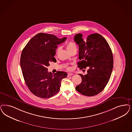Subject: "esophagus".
<instances>
[{
	"instance_id": "1",
	"label": "esophagus",
	"mask_w": 132,
	"mask_h": 132,
	"mask_svg": "<svg viewBox=\"0 0 132 132\" xmlns=\"http://www.w3.org/2000/svg\"><path fill=\"white\" fill-rule=\"evenodd\" d=\"M73 73H68L67 76H68V77H70V76H73Z\"/></svg>"
}]
</instances>
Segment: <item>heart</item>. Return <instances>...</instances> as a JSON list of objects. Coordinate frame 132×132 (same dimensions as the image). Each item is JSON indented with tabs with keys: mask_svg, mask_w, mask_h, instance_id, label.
Segmentation results:
<instances>
[{
	"mask_svg": "<svg viewBox=\"0 0 132 132\" xmlns=\"http://www.w3.org/2000/svg\"><path fill=\"white\" fill-rule=\"evenodd\" d=\"M66 49H67V50L69 52H70L71 51L74 50V49H77V45L73 42H69L66 45ZM59 50V48L57 49V50H56V53H58ZM67 69L70 70V68L69 67H67Z\"/></svg>",
	"mask_w": 132,
	"mask_h": 132,
	"instance_id": "obj_1",
	"label": "heart"
}]
</instances>
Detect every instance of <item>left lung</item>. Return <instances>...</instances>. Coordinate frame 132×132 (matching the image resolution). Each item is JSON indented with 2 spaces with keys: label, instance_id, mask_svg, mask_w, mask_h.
<instances>
[{
  "label": "left lung",
  "instance_id": "8db88e82",
  "mask_svg": "<svg viewBox=\"0 0 132 132\" xmlns=\"http://www.w3.org/2000/svg\"><path fill=\"white\" fill-rule=\"evenodd\" d=\"M82 35L77 34L74 40L79 47L78 67H89L87 74H79L82 82L76 87L84 96H92L100 93L107 84L113 68V55L106 40L98 34L88 36L83 40Z\"/></svg>",
  "mask_w": 132,
  "mask_h": 132
}]
</instances>
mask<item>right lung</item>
I'll return each instance as SVG.
<instances>
[{
    "mask_svg": "<svg viewBox=\"0 0 132 132\" xmlns=\"http://www.w3.org/2000/svg\"><path fill=\"white\" fill-rule=\"evenodd\" d=\"M54 35L40 32L28 42L20 57V66L23 77L29 89L35 96L48 98L57 94L61 86V80L67 73L58 71L53 75L47 67L54 57L57 46L66 40Z\"/></svg>",
    "mask_w": 132,
    "mask_h": 132,
    "instance_id": "1",
    "label": "right lung"
}]
</instances>
